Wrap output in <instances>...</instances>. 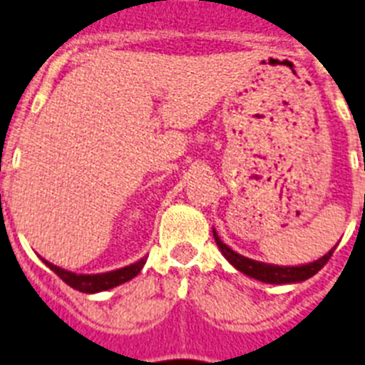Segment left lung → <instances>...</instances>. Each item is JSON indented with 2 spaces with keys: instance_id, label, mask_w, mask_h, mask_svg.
Instances as JSON below:
<instances>
[{
  "instance_id": "1",
  "label": "left lung",
  "mask_w": 365,
  "mask_h": 365,
  "mask_svg": "<svg viewBox=\"0 0 365 365\" xmlns=\"http://www.w3.org/2000/svg\"><path fill=\"white\" fill-rule=\"evenodd\" d=\"M214 240L217 243L219 250L222 252V256L227 257L230 261L232 265L235 269L240 270V272L247 274L250 278H256L259 282H265V283H296V282H303V279H309L312 278L318 270L324 269V265L331 259L333 256L334 248L333 250H329L324 257L320 259L312 261V263H307V265H302V267H278V265H267V263H261V261H254V259H248V257L240 256V254H235L232 248H228L227 245L222 243L221 240L217 237L214 230Z\"/></svg>"
}]
</instances>
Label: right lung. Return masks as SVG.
Segmentation results:
<instances>
[{
    "label": "right lung",
    "mask_w": 365,
    "mask_h": 365,
    "mask_svg": "<svg viewBox=\"0 0 365 365\" xmlns=\"http://www.w3.org/2000/svg\"><path fill=\"white\" fill-rule=\"evenodd\" d=\"M43 263L53 270L54 274H58V278L66 282L67 285L76 289L80 292H87V294H93V292H100V291H108V289H113V287L120 285V283L130 282L137 276L140 270H143L144 263H146V257H143L140 261L133 263L130 267H124V269L113 270V272H106V274H74L69 272V270H63L60 267L53 265L49 261H45Z\"/></svg>",
    "instance_id": "1"
}]
</instances>
